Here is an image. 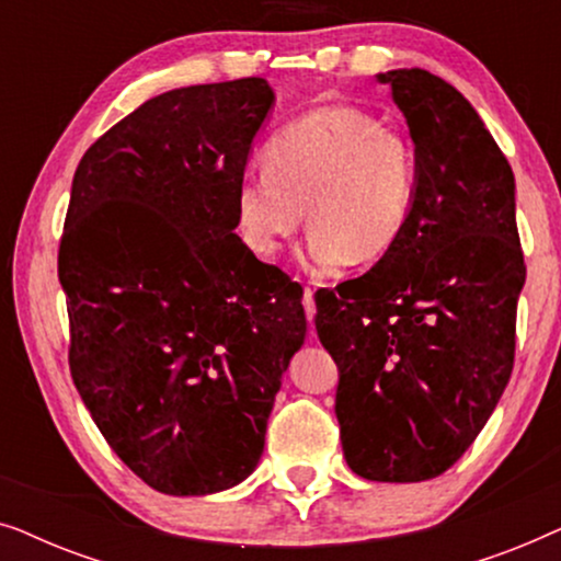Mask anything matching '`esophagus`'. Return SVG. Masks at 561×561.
I'll use <instances>...</instances> for the list:
<instances>
[{
  "label": "esophagus",
  "instance_id": "obj_1",
  "mask_svg": "<svg viewBox=\"0 0 561 561\" xmlns=\"http://www.w3.org/2000/svg\"><path fill=\"white\" fill-rule=\"evenodd\" d=\"M304 311H306V319H309V321H313V317H317V298H313L311 286L304 288Z\"/></svg>",
  "mask_w": 561,
  "mask_h": 561
}]
</instances>
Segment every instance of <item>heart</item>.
Masks as SVG:
<instances>
[{
    "label": "heart",
    "mask_w": 561,
    "mask_h": 561,
    "mask_svg": "<svg viewBox=\"0 0 561 561\" xmlns=\"http://www.w3.org/2000/svg\"><path fill=\"white\" fill-rule=\"evenodd\" d=\"M416 194L419 156L403 129L357 106L321 104L278 129L265 168L237 181V234L257 257H275L311 219L306 263L336 273L355 257H386L411 225Z\"/></svg>",
    "instance_id": "b5f03b06"
}]
</instances>
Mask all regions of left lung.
<instances>
[{
  "instance_id": "8db88e82",
  "label": "left lung",
  "mask_w": 561,
  "mask_h": 561,
  "mask_svg": "<svg viewBox=\"0 0 561 561\" xmlns=\"http://www.w3.org/2000/svg\"><path fill=\"white\" fill-rule=\"evenodd\" d=\"M375 79L416 148V206L386 257L317 294V332L352 472L421 482L465 455L508 386L526 265L516 181L472 104L421 68Z\"/></svg>"
}]
</instances>
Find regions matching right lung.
Returning a JSON list of instances; mask_svg holds the SVG:
<instances>
[{
	"label": "right lung",
	"instance_id": "right-lung-1",
	"mask_svg": "<svg viewBox=\"0 0 561 561\" xmlns=\"http://www.w3.org/2000/svg\"><path fill=\"white\" fill-rule=\"evenodd\" d=\"M265 79L183 87L76 168L58 250L68 365L122 462L165 495L255 470L306 313L298 283L234 234V188L273 110Z\"/></svg>",
	"mask_w": 561,
	"mask_h": 561
}]
</instances>
